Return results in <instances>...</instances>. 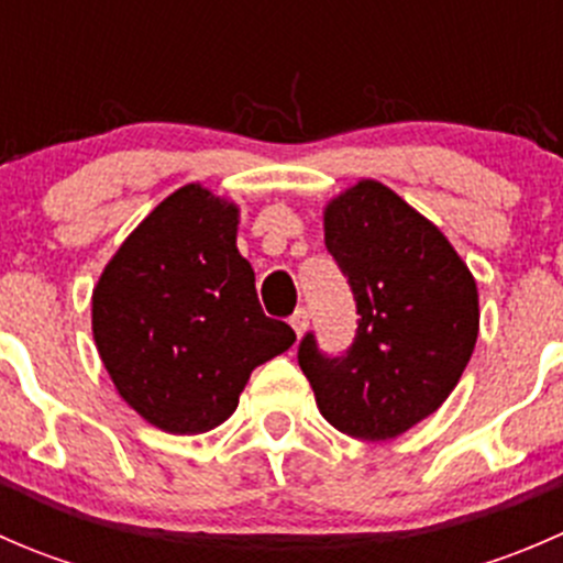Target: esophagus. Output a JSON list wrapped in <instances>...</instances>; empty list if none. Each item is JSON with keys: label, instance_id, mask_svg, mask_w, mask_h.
Wrapping results in <instances>:
<instances>
[{"label": "esophagus", "instance_id": "obj_1", "mask_svg": "<svg viewBox=\"0 0 563 563\" xmlns=\"http://www.w3.org/2000/svg\"><path fill=\"white\" fill-rule=\"evenodd\" d=\"M308 318H310L308 310L297 308V310H294V316L288 318V323H291V327H294V332L305 334V329H308Z\"/></svg>", "mask_w": 563, "mask_h": 563}]
</instances>
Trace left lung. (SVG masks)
I'll use <instances>...</instances> for the list:
<instances>
[{"instance_id": "obj_1", "label": "left lung", "mask_w": 563, "mask_h": 563, "mask_svg": "<svg viewBox=\"0 0 563 563\" xmlns=\"http://www.w3.org/2000/svg\"><path fill=\"white\" fill-rule=\"evenodd\" d=\"M323 242L360 321L343 354L305 334L299 367L340 433L395 439L430 417L463 376L479 332L476 283L446 236L382 181H360L329 203Z\"/></svg>"}]
</instances>
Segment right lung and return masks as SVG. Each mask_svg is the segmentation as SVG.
Wrapping results in <instances>:
<instances>
[{
    "mask_svg": "<svg viewBox=\"0 0 563 563\" xmlns=\"http://www.w3.org/2000/svg\"><path fill=\"white\" fill-rule=\"evenodd\" d=\"M92 332L119 395L174 435L225 422L250 373L297 340L261 310L236 207L201 185L172 192L108 261Z\"/></svg>",
    "mask_w": 563,
    "mask_h": 563,
    "instance_id": "right-lung-1",
    "label": "right lung"
}]
</instances>
